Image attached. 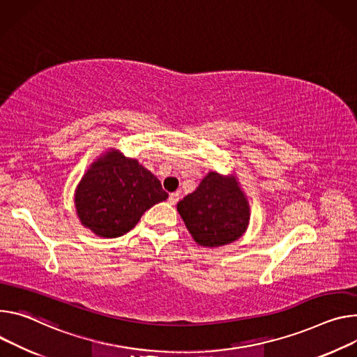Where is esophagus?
Listing matches in <instances>:
<instances>
[{"label": "esophagus", "instance_id": "34e87169", "mask_svg": "<svg viewBox=\"0 0 357 357\" xmlns=\"http://www.w3.org/2000/svg\"><path fill=\"white\" fill-rule=\"evenodd\" d=\"M179 197H181L179 192H172L171 195H169V198H168V202H169L171 205H175V204L179 201Z\"/></svg>", "mask_w": 357, "mask_h": 357}]
</instances>
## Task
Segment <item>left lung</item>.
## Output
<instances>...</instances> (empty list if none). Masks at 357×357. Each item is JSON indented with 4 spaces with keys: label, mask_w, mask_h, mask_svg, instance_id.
<instances>
[{
    "label": "left lung",
    "mask_w": 357,
    "mask_h": 357,
    "mask_svg": "<svg viewBox=\"0 0 357 357\" xmlns=\"http://www.w3.org/2000/svg\"><path fill=\"white\" fill-rule=\"evenodd\" d=\"M188 231L201 246L216 248L236 241L246 229L249 206L232 178L209 172L195 192L178 204Z\"/></svg>",
    "instance_id": "obj_1"
}]
</instances>
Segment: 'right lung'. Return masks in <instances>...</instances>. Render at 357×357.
<instances>
[{
	"mask_svg": "<svg viewBox=\"0 0 357 357\" xmlns=\"http://www.w3.org/2000/svg\"><path fill=\"white\" fill-rule=\"evenodd\" d=\"M168 198L160 182L137 159L116 151L92 164L75 193L79 220L95 235L122 236L141 216Z\"/></svg>",
	"mask_w": 357,
	"mask_h": 357,
	"instance_id": "1",
	"label": "right lung"
}]
</instances>
